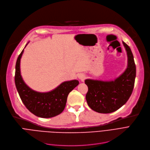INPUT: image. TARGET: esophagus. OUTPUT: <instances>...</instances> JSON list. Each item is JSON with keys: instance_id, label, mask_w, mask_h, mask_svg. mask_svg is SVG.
Here are the masks:
<instances>
[{"instance_id": "1", "label": "esophagus", "mask_w": 150, "mask_h": 150, "mask_svg": "<svg viewBox=\"0 0 150 150\" xmlns=\"http://www.w3.org/2000/svg\"><path fill=\"white\" fill-rule=\"evenodd\" d=\"M78 78H79V79L81 81H83L85 78V76L83 74H79V76H78Z\"/></svg>"}]
</instances>
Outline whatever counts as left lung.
<instances>
[{
  "label": "left lung",
  "mask_w": 150,
  "mask_h": 150,
  "mask_svg": "<svg viewBox=\"0 0 150 150\" xmlns=\"http://www.w3.org/2000/svg\"><path fill=\"white\" fill-rule=\"evenodd\" d=\"M123 45L127 57V66L124 72L114 81L86 79L88 90L86 100L90 108L101 113H109L122 107L131 96L136 76V67L130 47Z\"/></svg>",
  "instance_id": "8db88e82"
}]
</instances>
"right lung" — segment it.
Segmentation results:
<instances>
[{
  "instance_id": "1",
  "label": "right lung",
  "mask_w": 150,
  "mask_h": 150,
  "mask_svg": "<svg viewBox=\"0 0 150 150\" xmlns=\"http://www.w3.org/2000/svg\"><path fill=\"white\" fill-rule=\"evenodd\" d=\"M23 52L24 49L18 57L15 76L16 87L21 100L28 110L38 117L47 118L59 115L65 108L69 92L77 86L79 81L63 82L55 89L45 93L31 89L24 82L21 74L20 62Z\"/></svg>"
}]
</instances>
